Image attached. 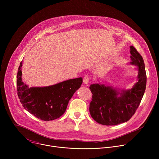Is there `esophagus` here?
Instances as JSON below:
<instances>
[{
    "label": "esophagus",
    "mask_w": 159,
    "mask_h": 159,
    "mask_svg": "<svg viewBox=\"0 0 159 159\" xmlns=\"http://www.w3.org/2000/svg\"><path fill=\"white\" fill-rule=\"evenodd\" d=\"M89 80H90V77L89 76H85L83 79V82L84 84H87L89 82Z\"/></svg>",
    "instance_id": "esophagus-1"
}]
</instances>
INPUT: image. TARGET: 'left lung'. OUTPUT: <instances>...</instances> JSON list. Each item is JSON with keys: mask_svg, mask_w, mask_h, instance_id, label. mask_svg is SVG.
<instances>
[{"mask_svg": "<svg viewBox=\"0 0 159 159\" xmlns=\"http://www.w3.org/2000/svg\"><path fill=\"white\" fill-rule=\"evenodd\" d=\"M131 61L138 70L137 82L131 89H120L103 84H93L89 88L93 94L89 111L98 123L117 125L128 121L134 114L142 99L147 84L145 63L142 57L130 47Z\"/></svg>", "mask_w": 159, "mask_h": 159, "instance_id": "obj_1", "label": "left lung"}]
</instances>
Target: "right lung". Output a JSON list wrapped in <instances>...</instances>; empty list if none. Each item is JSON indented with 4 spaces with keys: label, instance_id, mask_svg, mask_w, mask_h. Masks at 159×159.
I'll list each match as a JSON object with an SVG mask.
<instances>
[{
    "label": "right lung",
    "instance_id": "1",
    "mask_svg": "<svg viewBox=\"0 0 159 159\" xmlns=\"http://www.w3.org/2000/svg\"><path fill=\"white\" fill-rule=\"evenodd\" d=\"M20 62L17 74V95L22 106L31 114L43 121L60 118L69 101L82 84V78L69 79L46 87H32L22 80Z\"/></svg>",
    "mask_w": 159,
    "mask_h": 159
}]
</instances>
